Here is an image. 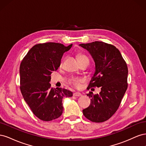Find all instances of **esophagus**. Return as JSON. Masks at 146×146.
Listing matches in <instances>:
<instances>
[{"mask_svg":"<svg viewBox=\"0 0 146 146\" xmlns=\"http://www.w3.org/2000/svg\"><path fill=\"white\" fill-rule=\"evenodd\" d=\"M73 96L76 97H80V96H82V94L80 93V92H74L73 94Z\"/></svg>","mask_w":146,"mask_h":146,"instance_id":"1","label":"esophagus"}]
</instances>
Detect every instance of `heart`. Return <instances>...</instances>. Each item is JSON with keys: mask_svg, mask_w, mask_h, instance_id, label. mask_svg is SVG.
<instances>
[{"mask_svg": "<svg viewBox=\"0 0 146 146\" xmlns=\"http://www.w3.org/2000/svg\"><path fill=\"white\" fill-rule=\"evenodd\" d=\"M77 60H78V62H80V61H84V60H88V58L85 55L78 54L77 55ZM88 61H89V60H88ZM82 82V78H72L71 80H70V84H72V85L76 88H78L79 86H80V83Z\"/></svg>", "mask_w": 146, "mask_h": 146, "instance_id": "1", "label": "heart"}]
</instances>
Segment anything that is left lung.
<instances>
[{
    "instance_id": "obj_1",
    "label": "left lung",
    "mask_w": 146,
    "mask_h": 146,
    "mask_svg": "<svg viewBox=\"0 0 146 146\" xmlns=\"http://www.w3.org/2000/svg\"><path fill=\"white\" fill-rule=\"evenodd\" d=\"M90 53L95 63V71L88 87H100L99 94L90 92V105L83 110L88 119L94 122L108 120L115 113L127 89L128 68L121 52L113 45L95 41L80 44ZM91 90L94 89H91Z\"/></svg>"
}]
</instances>
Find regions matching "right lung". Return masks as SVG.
<instances>
[{"mask_svg":"<svg viewBox=\"0 0 146 146\" xmlns=\"http://www.w3.org/2000/svg\"><path fill=\"white\" fill-rule=\"evenodd\" d=\"M60 43L38 44L30 48L20 65V88L24 100L33 114L44 121L59 117L63 111V99L72 92L51 88L50 75L60 66L64 52L70 50Z\"/></svg>","mask_w":146,"mask_h":146,"instance_id":"obj_1","label":"right lung"}]
</instances>
